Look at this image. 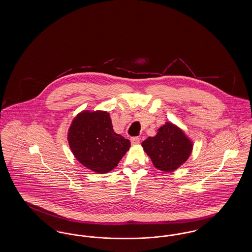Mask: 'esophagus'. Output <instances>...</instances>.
Listing matches in <instances>:
<instances>
[{
	"label": "esophagus",
	"mask_w": 252,
	"mask_h": 252,
	"mask_svg": "<svg viewBox=\"0 0 252 252\" xmlns=\"http://www.w3.org/2000/svg\"><path fill=\"white\" fill-rule=\"evenodd\" d=\"M140 141H141V139L139 137H132L131 139H130V142H131L132 144H140Z\"/></svg>",
	"instance_id": "obj_1"
}]
</instances>
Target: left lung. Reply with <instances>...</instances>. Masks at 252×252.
<instances>
[{"mask_svg": "<svg viewBox=\"0 0 252 252\" xmlns=\"http://www.w3.org/2000/svg\"><path fill=\"white\" fill-rule=\"evenodd\" d=\"M153 164L163 172H172L184 163L192 152V142L177 126L165 123L155 137L142 143Z\"/></svg>", "mask_w": 252, "mask_h": 252, "instance_id": "obj_1", "label": "left lung"}]
</instances>
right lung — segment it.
<instances>
[{
  "instance_id": "add662e5",
  "label": "right lung",
  "mask_w": 252,
  "mask_h": 252,
  "mask_svg": "<svg viewBox=\"0 0 252 252\" xmlns=\"http://www.w3.org/2000/svg\"><path fill=\"white\" fill-rule=\"evenodd\" d=\"M68 141L76 159L98 174L117 166L130 142L116 134L106 111H83L69 128Z\"/></svg>"
}]
</instances>
